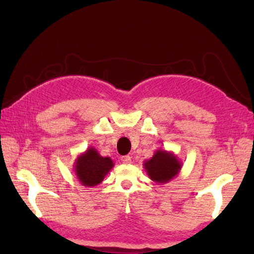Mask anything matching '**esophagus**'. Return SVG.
<instances>
[{
  "instance_id": "34e87169",
  "label": "esophagus",
  "mask_w": 254,
  "mask_h": 254,
  "mask_svg": "<svg viewBox=\"0 0 254 254\" xmlns=\"http://www.w3.org/2000/svg\"><path fill=\"white\" fill-rule=\"evenodd\" d=\"M121 161L123 164H130L131 163V157L130 156H122L121 157Z\"/></svg>"
}]
</instances>
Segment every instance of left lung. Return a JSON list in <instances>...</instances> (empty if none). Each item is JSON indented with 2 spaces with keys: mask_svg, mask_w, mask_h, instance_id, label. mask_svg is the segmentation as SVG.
<instances>
[{
  "mask_svg": "<svg viewBox=\"0 0 254 254\" xmlns=\"http://www.w3.org/2000/svg\"><path fill=\"white\" fill-rule=\"evenodd\" d=\"M143 166L150 180L164 185L178 176L182 163L176 154L159 148L154 153L152 158L144 161Z\"/></svg>",
  "mask_w": 254,
  "mask_h": 254,
  "instance_id": "obj_1",
  "label": "left lung"
}]
</instances>
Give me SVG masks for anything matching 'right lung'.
Instances as JSON below:
<instances>
[{"mask_svg":"<svg viewBox=\"0 0 254 254\" xmlns=\"http://www.w3.org/2000/svg\"><path fill=\"white\" fill-rule=\"evenodd\" d=\"M110 157H102L97 149L88 147L75 159L74 171L78 181L85 187H96L113 168Z\"/></svg>","mask_w":254,"mask_h":254,"instance_id":"right-lung-1","label":"right lung"}]
</instances>
